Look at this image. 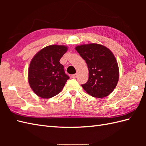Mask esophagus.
Segmentation results:
<instances>
[{"instance_id": "esophagus-1", "label": "esophagus", "mask_w": 146, "mask_h": 146, "mask_svg": "<svg viewBox=\"0 0 146 146\" xmlns=\"http://www.w3.org/2000/svg\"><path fill=\"white\" fill-rule=\"evenodd\" d=\"M77 76H78V74H77V73H76V74H74V75H71V77H72L73 78H76Z\"/></svg>"}]
</instances>
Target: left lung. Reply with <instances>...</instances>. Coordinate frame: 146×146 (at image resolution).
Instances as JSON below:
<instances>
[{
  "label": "left lung",
  "instance_id": "left-lung-1",
  "mask_svg": "<svg viewBox=\"0 0 146 146\" xmlns=\"http://www.w3.org/2000/svg\"><path fill=\"white\" fill-rule=\"evenodd\" d=\"M75 49L88 68V80L82 85L83 89L96 98L110 95L119 78V66L113 54L105 46L95 43L78 46Z\"/></svg>",
  "mask_w": 146,
  "mask_h": 146
}]
</instances>
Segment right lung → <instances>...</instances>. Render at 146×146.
Masks as SVG:
<instances>
[{"label": "right lung", "mask_w": 146, "mask_h": 146, "mask_svg": "<svg viewBox=\"0 0 146 146\" xmlns=\"http://www.w3.org/2000/svg\"><path fill=\"white\" fill-rule=\"evenodd\" d=\"M68 50L61 45H50L42 49L32 59L28 70L31 88L39 97L49 98L58 94L70 78L60 63Z\"/></svg>", "instance_id": "1"}]
</instances>
